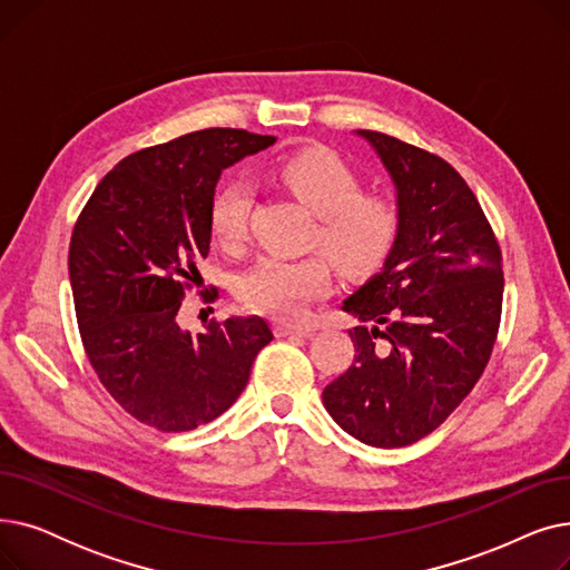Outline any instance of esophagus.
<instances>
[{
  "label": "esophagus",
  "mask_w": 570,
  "mask_h": 570,
  "mask_svg": "<svg viewBox=\"0 0 570 570\" xmlns=\"http://www.w3.org/2000/svg\"><path fill=\"white\" fill-rule=\"evenodd\" d=\"M275 335L277 337H312L314 335V327L307 325H295V323H277L275 325Z\"/></svg>",
  "instance_id": "34e87169"
}]
</instances>
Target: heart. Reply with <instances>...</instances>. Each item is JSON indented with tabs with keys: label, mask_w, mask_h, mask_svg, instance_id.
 <instances>
[{
	"label": "heart",
	"mask_w": 570,
	"mask_h": 570,
	"mask_svg": "<svg viewBox=\"0 0 570 570\" xmlns=\"http://www.w3.org/2000/svg\"><path fill=\"white\" fill-rule=\"evenodd\" d=\"M277 183L318 217L314 239L346 275L376 269L400 228L393 198L361 194V177L331 149H303L269 168ZM254 194L247 183H228L209 209V230L224 252L243 249L249 235ZM333 284L331 265L321 256H261L235 282L247 309L277 316H303L314 297Z\"/></svg>",
	"instance_id": "b5f03b06"
}]
</instances>
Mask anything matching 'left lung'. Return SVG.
<instances>
[{"instance_id":"1","label":"left lung","mask_w":570,"mask_h":570,"mask_svg":"<svg viewBox=\"0 0 570 570\" xmlns=\"http://www.w3.org/2000/svg\"><path fill=\"white\" fill-rule=\"evenodd\" d=\"M395 185L400 228L381 273L342 309L353 365L325 385L333 421L374 448L434 432L481 379L497 340L503 269L497 237L462 175L436 155L357 129Z\"/></svg>"}]
</instances>
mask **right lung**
I'll return each instance as SVG.
<instances>
[{"label":"right lung","instance_id":"obj_1","mask_svg":"<svg viewBox=\"0 0 570 570\" xmlns=\"http://www.w3.org/2000/svg\"><path fill=\"white\" fill-rule=\"evenodd\" d=\"M275 142L245 129H203L119 161L80 213L69 277L85 353L112 400L161 432L219 417L273 342L258 318L189 333L185 288L209 254V209L222 173Z\"/></svg>","mask_w":570,"mask_h":570}]
</instances>
